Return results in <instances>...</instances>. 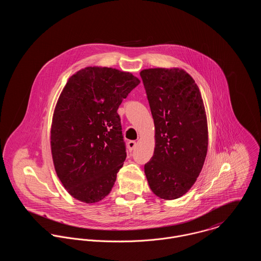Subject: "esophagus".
I'll return each mask as SVG.
<instances>
[{
	"instance_id": "esophagus-1",
	"label": "esophagus",
	"mask_w": 261,
	"mask_h": 261,
	"mask_svg": "<svg viewBox=\"0 0 261 261\" xmlns=\"http://www.w3.org/2000/svg\"><path fill=\"white\" fill-rule=\"evenodd\" d=\"M127 147H128V149L132 151V150H134V149H136L137 143H136L135 141H129V142L127 143Z\"/></svg>"
}]
</instances>
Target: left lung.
Wrapping results in <instances>:
<instances>
[{"mask_svg": "<svg viewBox=\"0 0 261 261\" xmlns=\"http://www.w3.org/2000/svg\"><path fill=\"white\" fill-rule=\"evenodd\" d=\"M154 123V150L145 174L154 195L182 197L199 177L208 149L204 102L192 76L180 68L141 71Z\"/></svg>", "mask_w": 261, "mask_h": 261, "instance_id": "1", "label": "left lung"}]
</instances>
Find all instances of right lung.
<instances>
[{"mask_svg": "<svg viewBox=\"0 0 261 261\" xmlns=\"http://www.w3.org/2000/svg\"><path fill=\"white\" fill-rule=\"evenodd\" d=\"M140 79L89 66L69 77L53 113L51 152L56 174L78 201L108 196L126 158L118 107Z\"/></svg>", "mask_w": 261, "mask_h": 261, "instance_id": "1", "label": "right lung"}]
</instances>
